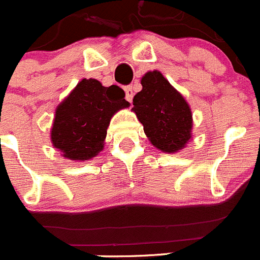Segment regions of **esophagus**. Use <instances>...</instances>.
Listing matches in <instances>:
<instances>
[{"label": "esophagus", "instance_id": "34e87169", "mask_svg": "<svg viewBox=\"0 0 260 260\" xmlns=\"http://www.w3.org/2000/svg\"><path fill=\"white\" fill-rule=\"evenodd\" d=\"M125 93H126V100L128 103L133 102V98H134V92H133V87L132 86H126L125 87Z\"/></svg>", "mask_w": 260, "mask_h": 260}]
</instances>
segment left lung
Here are the masks:
<instances>
[{"label": "left lung", "mask_w": 260, "mask_h": 260, "mask_svg": "<svg viewBox=\"0 0 260 260\" xmlns=\"http://www.w3.org/2000/svg\"><path fill=\"white\" fill-rule=\"evenodd\" d=\"M142 86L133 99V110L143 123L144 133L162 152H177L191 138L189 105L158 71H148L142 78Z\"/></svg>", "instance_id": "8db88e82"}]
</instances>
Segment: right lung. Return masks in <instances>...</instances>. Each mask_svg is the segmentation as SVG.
I'll return each mask as SVG.
<instances>
[{"label":"right lung","mask_w":260,"mask_h":260,"mask_svg":"<svg viewBox=\"0 0 260 260\" xmlns=\"http://www.w3.org/2000/svg\"><path fill=\"white\" fill-rule=\"evenodd\" d=\"M128 107L122 88L83 79L58 105L52 127V142L63 157L88 160L104 147L107 128L117 110Z\"/></svg>","instance_id":"add662e5"}]
</instances>
